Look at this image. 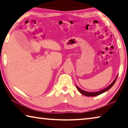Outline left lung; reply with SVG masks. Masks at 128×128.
<instances>
[{
    "label": "left lung",
    "mask_w": 128,
    "mask_h": 128,
    "mask_svg": "<svg viewBox=\"0 0 128 128\" xmlns=\"http://www.w3.org/2000/svg\"><path fill=\"white\" fill-rule=\"evenodd\" d=\"M117 77H118V76L116 78V79H114V80L108 86L106 87V88H105L104 89L102 90H100V91H98V92H86V91L83 90L81 89L80 88H79L78 86H76L77 89L78 90V91L80 92L81 94H82V95H84V96H99V95L101 94L102 93H103V92H104L108 91V90H109L111 88L112 86H113V85L115 84V82H116V80L117 79Z\"/></svg>",
    "instance_id": "8db88e82"
}]
</instances>
